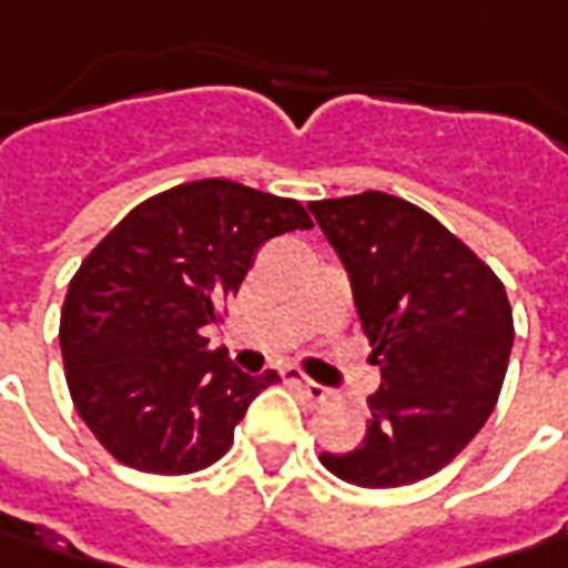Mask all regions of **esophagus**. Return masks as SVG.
Returning <instances> with one entry per match:
<instances>
[{
  "mask_svg": "<svg viewBox=\"0 0 568 568\" xmlns=\"http://www.w3.org/2000/svg\"><path fill=\"white\" fill-rule=\"evenodd\" d=\"M285 378H288V384H292V387H295L308 404H324V400H327V387H324V384L311 382V378H305V375H295V372H292V375H285Z\"/></svg>",
  "mask_w": 568,
  "mask_h": 568,
  "instance_id": "obj_1",
  "label": "esophagus"
}]
</instances>
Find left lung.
<instances>
[{
    "mask_svg": "<svg viewBox=\"0 0 568 568\" xmlns=\"http://www.w3.org/2000/svg\"><path fill=\"white\" fill-rule=\"evenodd\" d=\"M343 263L382 387L358 448L321 464L368 489L426 480L483 429L511 353L506 285L429 212L390 193L311 203Z\"/></svg>",
    "mask_w": 568,
    "mask_h": 568,
    "instance_id": "obj_1",
    "label": "left lung"
}]
</instances>
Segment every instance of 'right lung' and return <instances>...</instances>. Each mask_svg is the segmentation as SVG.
<instances>
[{"label": "right lung", "instance_id": "1", "mask_svg": "<svg viewBox=\"0 0 568 568\" xmlns=\"http://www.w3.org/2000/svg\"><path fill=\"white\" fill-rule=\"evenodd\" d=\"M305 229L302 203L210 178L139 203L88 254L62 305V365L79 416L120 464L174 477L232 448L280 375H244L206 327L260 244Z\"/></svg>", "mask_w": 568, "mask_h": 568}]
</instances>
